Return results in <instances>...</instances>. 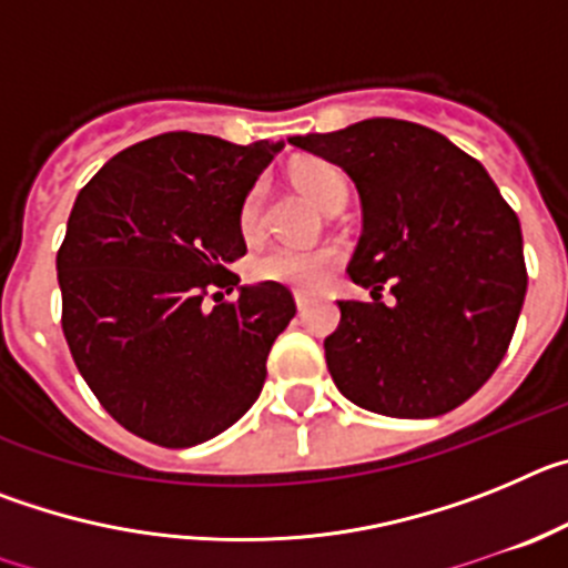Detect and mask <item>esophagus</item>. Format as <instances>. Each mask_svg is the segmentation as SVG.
<instances>
[{
	"label": "esophagus",
	"mask_w": 568,
	"mask_h": 568,
	"mask_svg": "<svg viewBox=\"0 0 568 568\" xmlns=\"http://www.w3.org/2000/svg\"><path fill=\"white\" fill-rule=\"evenodd\" d=\"M310 304H313V298H310V295L295 293V307H298V313H304V310H307Z\"/></svg>",
	"instance_id": "esophagus-1"
}]
</instances>
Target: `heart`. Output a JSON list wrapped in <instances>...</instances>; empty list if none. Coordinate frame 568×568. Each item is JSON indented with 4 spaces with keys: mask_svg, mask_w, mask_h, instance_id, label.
I'll use <instances>...</instances> for the list:
<instances>
[{
    "mask_svg": "<svg viewBox=\"0 0 568 568\" xmlns=\"http://www.w3.org/2000/svg\"><path fill=\"white\" fill-rule=\"evenodd\" d=\"M293 182L307 195L310 202L327 207L338 193H349L346 179L335 164L327 162H301L293 168ZM261 202H264V187L253 184L239 207L241 233L253 239L261 230ZM338 250L335 247H295V244H275L264 250L253 261V278L273 281L284 287L304 290V293H318L329 284L335 267H338Z\"/></svg>",
    "mask_w": 568,
    "mask_h": 568,
    "instance_id": "1",
    "label": "heart"
}]
</instances>
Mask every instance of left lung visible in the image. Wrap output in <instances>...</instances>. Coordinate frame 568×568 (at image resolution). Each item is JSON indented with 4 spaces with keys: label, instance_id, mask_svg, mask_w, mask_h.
<instances>
[{
    "label": "left lung",
    "instance_id": "obj_1",
    "mask_svg": "<svg viewBox=\"0 0 568 568\" xmlns=\"http://www.w3.org/2000/svg\"><path fill=\"white\" fill-rule=\"evenodd\" d=\"M290 144L338 164L364 210L346 273L373 301H338L341 324L324 341L341 395L389 418L460 406L498 369L524 307L515 210L484 164L420 124L366 119Z\"/></svg>",
    "mask_w": 568,
    "mask_h": 568
}]
</instances>
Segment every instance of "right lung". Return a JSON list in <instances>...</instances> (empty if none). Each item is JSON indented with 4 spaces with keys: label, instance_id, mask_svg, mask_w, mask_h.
Wrapping results in <instances>:
<instances>
[{
    "label": "right lung",
    "instance_id": "obj_1",
    "mask_svg": "<svg viewBox=\"0 0 568 568\" xmlns=\"http://www.w3.org/2000/svg\"><path fill=\"white\" fill-rule=\"evenodd\" d=\"M284 142L162 133L82 187L57 253L62 329L79 373L124 429L182 449L247 413L273 341L295 315L284 284L203 304L247 253L239 207ZM222 293H215L219 298Z\"/></svg>",
    "mask_w": 568,
    "mask_h": 568
}]
</instances>
